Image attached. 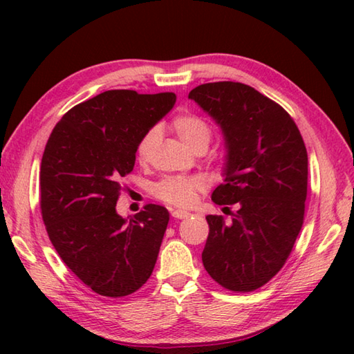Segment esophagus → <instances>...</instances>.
Wrapping results in <instances>:
<instances>
[{
    "mask_svg": "<svg viewBox=\"0 0 354 354\" xmlns=\"http://www.w3.org/2000/svg\"><path fill=\"white\" fill-rule=\"evenodd\" d=\"M171 216L175 217V219H185V217L190 216V213L189 212H184V209H173Z\"/></svg>",
    "mask_w": 354,
    "mask_h": 354,
    "instance_id": "esophagus-1",
    "label": "esophagus"
}]
</instances>
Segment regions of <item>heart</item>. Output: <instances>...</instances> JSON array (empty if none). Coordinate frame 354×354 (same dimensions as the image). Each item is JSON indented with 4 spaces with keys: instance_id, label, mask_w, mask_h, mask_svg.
<instances>
[{
    "instance_id": "heart-1",
    "label": "heart",
    "mask_w": 354,
    "mask_h": 354,
    "mask_svg": "<svg viewBox=\"0 0 354 354\" xmlns=\"http://www.w3.org/2000/svg\"><path fill=\"white\" fill-rule=\"evenodd\" d=\"M171 129L176 132L184 145L190 149L208 146L212 140V126L205 118L193 112H183L171 120ZM160 141V131L150 127L137 145L138 160L146 161ZM205 181L199 176H167L153 185V194L167 204L176 207H190L198 199V193L204 190Z\"/></svg>"
}]
</instances>
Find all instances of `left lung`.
Returning <instances> with one entry per match:
<instances>
[{
	"label": "left lung",
	"instance_id": "8db88e82",
	"mask_svg": "<svg viewBox=\"0 0 354 354\" xmlns=\"http://www.w3.org/2000/svg\"><path fill=\"white\" fill-rule=\"evenodd\" d=\"M189 99L223 133L225 179L212 199L217 205L239 207L230 223L222 216H207L209 232L202 263L222 288L255 290L283 268L303 227V137L280 104L245 84H204L192 89Z\"/></svg>",
	"mask_w": 354,
	"mask_h": 354
}]
</instances>
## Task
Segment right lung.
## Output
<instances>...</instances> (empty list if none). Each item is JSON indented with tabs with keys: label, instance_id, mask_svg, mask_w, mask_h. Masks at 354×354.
Returning <instances> with one entry per match:
<instances>
[{
	"label": "right lung",
	"instance_id": "add662e5",
	"mask_svg": "<svg viewBox=\"0 0 354 354\" xmlns=\"http://www.w3.org/2000/svg\"><path fill=\"white\" fill-rule=\"evenodd\" d=\"M175 102L173 93L104 91L66 112L45 146L42 221L59 257L99 295H131L152 275L169 212L149 204L127 222L115 205L140 138Z\"/></svg>",
	"mask_w": 354,
	"mask_h": 354
}]
</instances>
